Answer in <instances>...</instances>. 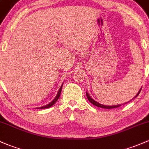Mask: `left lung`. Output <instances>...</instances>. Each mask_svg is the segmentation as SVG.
<instances>
[{"label":"left lung","mask_w":149,"mask_h":149,"mask_svg":"<svg viewBox=\"0 0 149 149\" xmlns=\"http://www.w3.org/2000/svg\"><path fill=\"white\" fill-rule=\"evenodd\" d=\"M141 90V88L140 90L139 91V92H138V93H137L135 97H134V98H135V97H136L137 96L139 95V93H140ZM86 95H87V97L88 100H89V102H90L92 104H94V106H96V107H100V108H104V109H113V108H117V107H119L121 105V104H119V105H113V106H107V105L101 104L98 103V102H96L95 100H94L93 99H92V97H91L89 95V94H88L87 92H86ZM132 100H133V99H132ZM125 104H126V103H125Z\"/></svg>","instance_id":"obj_1"}]
</instances>
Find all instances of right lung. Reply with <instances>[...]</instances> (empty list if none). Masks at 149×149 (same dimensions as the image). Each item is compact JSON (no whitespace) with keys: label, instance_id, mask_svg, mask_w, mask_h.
<instances>
[{"label":"right lung","instance_id":"right-lung-1","mask_svg":"<svg viewBox=\"0 0 149 149\" xmlns=\"http://www.w3.org/2000/svg\"><path fill=\"white\" fill-rule=\"evenodd\" d=\"M62 85H63V83H62V85H61V87H60V89H59V91H58V93H57V96H56V97H55V98L54 99V100H52V102H50V103H49L48 104H47V105H45V106H43V107H38V108H37V109H47V108H49V107H52V105H53L54 104H55V102H57V100H58V99H59V97H60V94H61V92H62Z\"/></svg>","mask_w":149,"mask_h":149}]
</instances>
